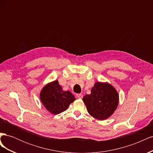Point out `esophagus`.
<instances>
[{
  "label": "esophagus",
  "instance_id": "esophagus-1",
  "mask_svg": "<svg viewBox=\"0 0 153 153\" xmlns=\"http://www.w3.org/2000/svg\"><path fill=\"white\" fill-rule=\"evenodd\" d=\"M76 97H77L78 98H79V99H82L83 94H76Z\"/></svg>",
  "mask_w": 153,
  "mask_h": 153
}]
</instances>
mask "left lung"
Wrapping results in <instances>:
<instances>
[{"instance_id": "left-lung-1", "label": "left lung", "mask_w": 153, "mask_h": 153, "mask_svg": "<svg viewBox=\"0 0 153 153\" xmlns=\"http://www.w3.org/2000/svg\"><path fill=\"white\" fill-rule=\"evenodd\" d=\"M91 93L83 98L89 114L96 119L103 121L109 118L119 104L116 89L108 82H96Z\"/></svg>"}]
</instances>
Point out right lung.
Wrapping results in <instances>:
<instances>
[{"label": "right lung", "mask_w": 153, "mask_h": 153, "mask_svg": "<svg viewBox=\"0 0 153 153\" xmlns=\"http://www.w3.org/2000/svg\"><path fill=\"white\" fill-rule=\"evenodd\" d=\"M40 100L51 114L56 115L68 109L75 97L70 91H64L57 80L50 82L41 89Z\"/></svg>", "instance_id": "obj_1"}]
</instances>
